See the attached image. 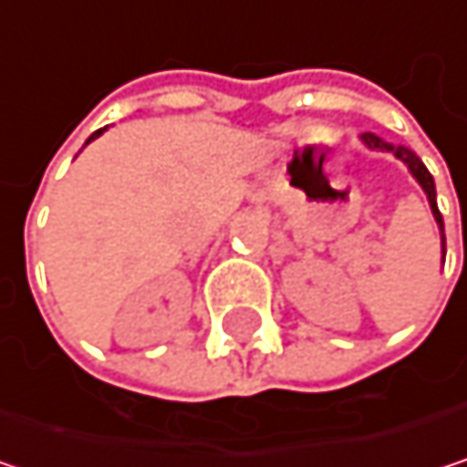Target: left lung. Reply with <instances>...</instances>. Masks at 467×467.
Returning a JSON list of instances; mask_svg holds the SVG:
<instances>
[{
  "label": "left lung",
  "mask_w": 467,
  "mask_h": 467,
  "mask_svg": "<svg viewBox=\"0 0 467 467\" xmlns=\"http://www.w3.org/2000/svg\"><path fill=\"white\" fill-rule=\"evenodd\" d=\"M362 145L365 148H370V150H384V153H392L395 159H400L406 167H409V172L417 178V183L421 186V192L427 194V202H430V211H432V216H435V224H438V230H441V254L446 256V234H443V216H441V211H438V202H435V181H432V175H430V170L421 164V159L411 150V148H406V145H395V142H387L381 140V138H376V135H362Z\"/></svg>",
  "instance_id": "obj_1"
}]
</instances>
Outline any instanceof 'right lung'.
Masks as SVG:
<instances>
[{
	"instance_id": "add662e5",
	"label": "right lung",
	"mask_w": 467,
	"mask_h": 467,
	"mask_svg": "<svg viewBox=\"0 0 467 467\" xmlns=\"http://www.w3.org/2000/svg\"><path fill=\"white\" fill-rule=\"evenodd\" d=\"M102 132H105V130H97V132H94V135H91V138H88V140H86V142L97 140V138H99V135H102Z\"/></svg>"
}]
</instances>
